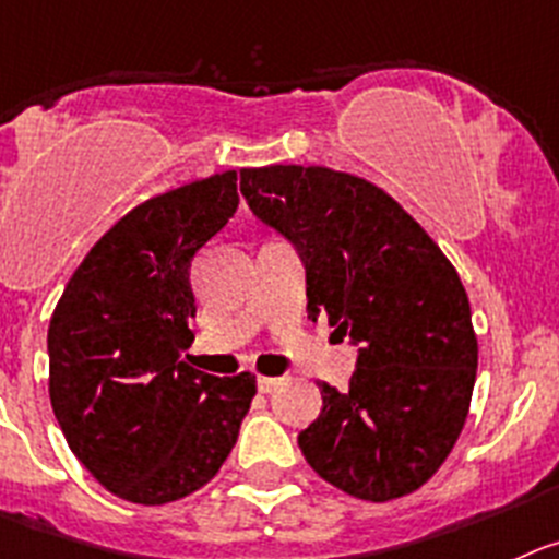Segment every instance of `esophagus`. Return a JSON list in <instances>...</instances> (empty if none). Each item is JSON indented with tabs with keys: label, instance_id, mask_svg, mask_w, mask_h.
Masks as SVG:
<instances>
[{
	"label": "esophagus",
	"instance_id": "obj_1",
	"mask_svg": "<svg viewBox=\"0 0 559 559\" xmlns=\"http://www.w3.org/2000/svg\"><path fill=\"white\" fill-rule=\"evenodd\" d=\"M281 383H284V378H270V374H262V378H259V391H262V394H270V391L278 389Z\"/></svg>",
	"mask_w": 559,
	"mask_h": 559
}]
</instances>
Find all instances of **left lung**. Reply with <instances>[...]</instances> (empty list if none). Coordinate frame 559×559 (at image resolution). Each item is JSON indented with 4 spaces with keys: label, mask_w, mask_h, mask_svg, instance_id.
<instances>
[{
    "label": "left lung",
    "mask_w": 559,
    "mask_h": 559,
    "mask_svg": "<svg viewBox=\"0 0 559 559\" xmlns=\"http://www.w3.org/2000/svg\"><path fill=\"white\" fill-rule=\"evenodd\" d=\"M255 217L292 239L311 320L358 344L350 385L320 380L309 466L367 502L408 497L455 447L477 378L472 306L444 250L385 190L322 165L242 168Z\"/></svg>",
    "instance_id": "8db88e82"
}]
</instances>
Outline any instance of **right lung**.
<instances>
[{
    "label": "right lung",
    "mask_w": 559,
    "mask_h": 559,
    "mask_svg": "<svg viewBox=\"0 0 559 559\" xmlns=\"http://www.w3.org/2000/svg\"><path fill=\"white\" fill-rule=\"evenodd\" d=\"M237 170L148 198L91 248L49 322V397L82 466L115 497L168 504L221 472L255 374L215 378L192 344L190 262L237 212Z\"/></svg>",
    "instance_id": "add662e5"
}]
</instances>
